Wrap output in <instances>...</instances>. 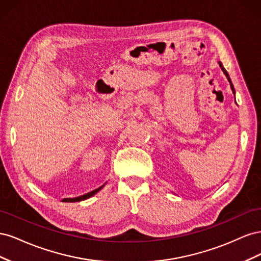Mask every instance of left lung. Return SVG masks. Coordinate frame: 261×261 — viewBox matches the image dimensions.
<instances>
[{
  "label": "left lung",
  "instance_id": "left-lung-1",
  "mask_svg": "<svg viewBox=\"0 0 261 261\" xmlns=\"http://www.w3.org/2000/svg\"><path fill=\"white\" fill-rule=\"evenodd\" d=\"M219 66H220V68L222 69V72H223V74L226 76V78H227V81H228V83H230V86H231V89H232V91H233V93L235 94V89H234V86H233V84H232V82H231V78H230V76H228V73L226 72L225 70V68L223 67V65H222V63L221 62H219Z\"/></svg>",
  "mask_w": 261,
  "mask_h": 261
}]
</instances>
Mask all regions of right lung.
I'll return each mask as SVG.
<instances>
[{"instance_id": "add662e5", "label": "right lung", "mask_w": 261, "mask_h": 261, "mask_svg": "<svg viewBox=\"0 0 261 261\" xmlns=\"http://www.w3.org/2000/svg\"><path fill=\"white\" fill-rule=\"evenodd\" d=\"M106 185V184H105ZM105 185H102L101 187H99V188H97V189H94V191H92V192H90V193H88V194H85V195H83V196H80V197H76V198H69V199H64V201L65 202H76V201H82V200H85V199H88V198H90L91 196H93V195H96L101 188H103V186Z\"/></svg>"}]
</instances>
